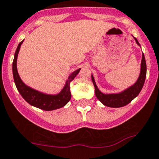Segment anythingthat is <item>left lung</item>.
I'll list each match as a JSON object with an SVG mask.
<instances>
[{
    "instance_id": "obj_1",
    "label": "left lung",
    "mask_w": 159,
    "mask_h": 159,
    "mask_svg": "<svg viewBox=\"0 0 159 159\" xmlns=\"http://www.w3.org/2000/svg\"><path fill=\"white\" fill-rule=\"evenodd\" d=\"M134 39H135L136 43L139 45L136 38ZM146 75H147V65H146L145 57L143 54L142 62H141V70H140V74L138 80L132 86L129 87L120 93L104 94L101 93L96 85L95 80L92 75V81L94 87H95L96 97L105 106L111 107V108H120V107L125 106L139 95L143 86L144 82H145Z\"/></svg>"
}]
</instances>
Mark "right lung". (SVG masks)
Here are the masks:
<instances>
[{"instance_id":"add662e5","label":"right lung","mask_w":159,"mask_h":159,"mask_svg":"<svg viewBox=\"0 0 159 159\" xmlns=\"http://www.w3.org/2000/svg\"><path fill=\"white\" fill-rule=\"evenodd\" d=\"M23 41L20 43L16 50L13 62H12V73H13L14 81H15L16 86L20 95L28 104H30L32 106L40 108V109L45 110V111H51V110L58 109V108L65 106L71 98L70 84L76 77L77 74L79 73L81 69L77 70L70 75L68 80L66 82L64 88L57 95H49V94L43 93L39 92L37 90L30 88L28 85H25L22 81V80L20 79L19 74L17 72L16 68L17 56H18V53H19L20 48Z\"/></svg>"}]
</instances>
